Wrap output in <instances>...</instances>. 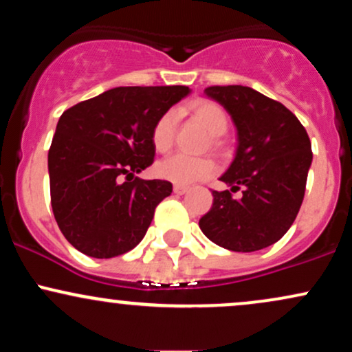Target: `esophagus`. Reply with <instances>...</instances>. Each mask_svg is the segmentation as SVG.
<instances>
[{"label": "esophagus", "instance_id": "obj_1", "mask_svg": "<svg viewBox=\"0 0 352 352\" xmlns=\"http://www.w3.org/2000/svg\"><path fill=\"white\" fill-rule=\"evenodd\" d=\"M187 187H184V185H175V187H173V193H177V195H184L185 192H187Z\"/></svg>", "mask_w": 352, "mask_h": 352}]
</instances>
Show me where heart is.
Returning a JSON list of instances; mask_svg holds the SVG:
<instances>
[{"mask_svg":"<svg viewBox=\"0 0 352 352\" xmlns=\"http://www.w3.org/2000/svg\"><path fill=\"white\" fill-rule=\"evenodd\" d=\"M188 111L195 119L207 127V131L213 137V142H218V137L228 129V114L220 104L210 99H200L190 104ZM177 114L173 111L164 112L159 119L155 120L152 127V147L155 152L167 153L173 145V135H175ZM157 175L160 179L172 182L175 185H192L195 182L205 180L212 177L217 170V165L213 160L205 159V157H188L184 153L168 157L157 164Z\"/></svg>","mask_w":352,"mask_h":352,"instance_id":"heart-1","label":"heart"}]
</instances>
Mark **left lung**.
Wrapping results in <instances>:
<instances>
[{
  "label": "left lung",
  "mask_w": 352,
  "mask_h": 352,
  "mask_svg": "<svg viewBox=\"0 0 352 352\" xmlns=\"http://www.w3.org/2000/svg\"><path fill=\"white\" fill-rule=\"evenodd\" d=\"M232 116L236 127L235 159L220 177L230 190H213V205L200 218L208 240L232 252H256L288 232L305 199L313 160L311 142L298 117L281 102L246 86L205 89Z\"/></svg>",
  "instance_id": "left-lung-1"
}]
</instances>
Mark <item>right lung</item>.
<instances>
[{"label": "right lung", "mask_w": 352, "mask_h": 352, "mask_svg": "<svg viewBox=\"0 0 352 352\" xmlns=\"http://www.w3.org/2000/svg\"><path fill=\"white\" fill-rule=\"evenodd\" d=\"M188 92L187 86L114 87L59 117L47 153L51 205L80 253L114 258L145 236L172 184L135 173L153 164L155 120Z\"/></svg>", "instance_id": "obj_1"}]
</instances>
